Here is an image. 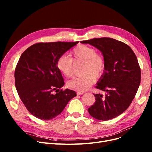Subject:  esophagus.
<instances>
[{"mask_svg": "<svg viewBox=\"0 0 152 152\" xmlns=\"http://www.w3.org/2000/svg\"><path fill=\"white\" fill-rule=\"evenodd\" d=\"M84 93V92H83V91H77V95H81V94H83Z\"/></svg>", "mask_w": 152, "mask_h": 152, "instance_id": "34e87169", "label": "esophagus"}]
</instances>
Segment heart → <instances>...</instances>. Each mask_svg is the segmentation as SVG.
<instances>
[{"label":"heart","mask_w":152,"mask_h":152,"mask_svg":"<svg viewBox=\"0 0 152 152\" xmlns=\"http://www.w3.org/2000/svg\"><path fill=\"white\" fill-rule=\"evenodd\" d=\"M83 63L80 77H75L68 82L70 89L84 91L94 83L95 78H99L104 71L105 61L102 54L96 53L94 48L86 45H79L73 49L71 57L63 55L58 59L57 67L62 74L67 77L74 75L75 64Z\"/></svg>","instance_id":"1"}]
</instances>
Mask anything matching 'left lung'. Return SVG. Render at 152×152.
<instances>
[{
    "label": "left lung",
    "mask_w": 152,
    "mask_h": 152,
    "mask_svg": "<svg viewBox=\"0 0 152 152\" xmlns=\"http://www.w3.org/2000/svg\"><path fill=\"white\" fill-rule=\"evenodd\" d=\"M80 42L99 49L105 61L104 71L96 87L106 94H94L95 103L88 112L100 121L115 118L129 107L140 84L141 69L136 54L128 45L112 38Z\"/></svg>",
    "instance_id": "8db88e82"
}]
</instances>
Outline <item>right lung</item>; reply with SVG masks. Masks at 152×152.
Listing matches in <instances>:
<instances>
[{"instance_id": "obj_1", "label": "right lung", "mask_w": 152, "mask_h": 152, "mask_svg": "<svg viewBox=\"0 0 152 152\" xmlns=\"http://www.w3.org/2000/svg\"><path fill=\"white\" fill-rule=\"evenodd\" d=\"M78 42L37 43L20 56L15 72L16 88L26 109L35 117L45 121L55 118L77 96L74 91L60 89L65 82L57 61Z\"/></svg>"}]
</instances>
